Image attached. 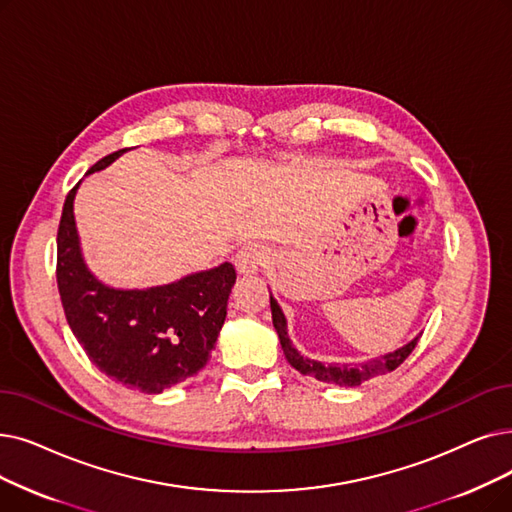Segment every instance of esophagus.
<instances>
[{
    "instance_id": "obj_1",
    "label": "esophagus",
    "mask_w": 512,
    "mask_h": 512,
    "mask_svg": "<svg viewBox=\"0 0 512 512\" xmlns=\"http://www.w3.org/2000/svg\"><path fill=\"white\" fill-rule=\"evenodd\" d=\"M270 253L265 251L259 244H251V247H244L236 253L234 257V265L238 274L242 276H255L265 263H268Z\"/></svg>"
}]
</instances>
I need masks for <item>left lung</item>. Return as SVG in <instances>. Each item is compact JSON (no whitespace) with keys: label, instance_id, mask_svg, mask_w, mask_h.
I'll return each mask as SVG.
<instances>
[{"label":"left lung","instance_id":"8db88e82","mask_svg":"<svg viewBox=\"0 0 512 512\" xmlns=\"http://www.w3.org/2000/svg\"><path fill=\"white\" fill-rule=\"evenodd\" d=\"M270 307H272V322H274V328L278 332V339H280V345L284 349V355L288 364H291L295 370H299L301 374L305 376H314V379L322 381V383H330V385H339V387H358L362 385L364 381L372 379V376H379V374H387V372H393L399 364H402L408 355L412 353V349L416 347L418 339H412L408 345L395 349L393 353H387V355H381V358L376 360H370V362H364V364H322L318 360H309V358H303V355L295 349L291 337H288V328H286V318L282 314V309L278 305V301L272 297L270 293Z\"/></svg>","mask_w":512,"mask_h":512}]
</instances>
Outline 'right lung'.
Wrapping results in <instances>:
<instances>
[{
    "label": "right lung",
    "mask_w": 512,
    "mask_h": 512,
    "mask_svg": "<svg viewBox=\"0 0 512 512\" xmlns=\"http://www.w3.org/2000/svg\"><path fill=\"white\" fill-rule=\"evenodd\" d=\"M117 150L85 175L108 167ZM81 184V182H79ZM79 184L69 192L58 226L56 280L66 322L100 372L142 393H163L211 358L236 282L232 263L150 288H113L87 268L73 215Z\"/></svg>",
    "instance_id": "right-lung-1"
}]
</instances>
